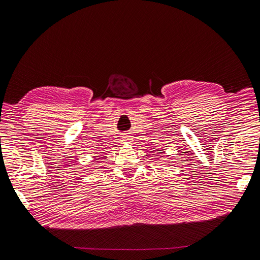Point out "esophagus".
<instances>
[{
	"label": "esophagus",
	"instance_id": "esophagus-1",
	"mask_svg": "<svg viewBox=\"0 0 260 260\" xmlns=\"http://www.w3.org/2000/svg\"><path fill=\"white\" fill-rule=\"evenodd\" d=\"M130 140H131V139H130L129 137H124V138H123V141H124V142H129Z\"/></svg>",
	"mask_w": 260,
	"mask_h": 260
}]
</instances>
